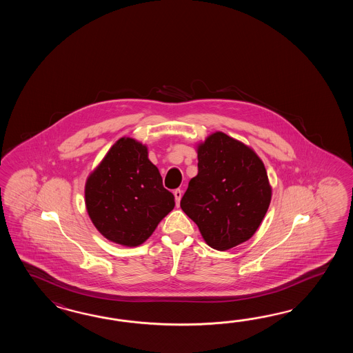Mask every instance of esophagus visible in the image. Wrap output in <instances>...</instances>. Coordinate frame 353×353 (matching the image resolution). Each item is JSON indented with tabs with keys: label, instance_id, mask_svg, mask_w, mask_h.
<instances>
[{
	"label": "esophagus",
	"instance_id": "esophagus-1",
	"mask_svg": "<svg viewBox=\"0 0 353 353\" xmlns=\"http://www.w3.org/2000/svg\"><path fill=\"white\" fill-rule=\"evenodd\" d=\"M181 195H183V192H181L180 189H175V190H174V196H175V202H176V205H179L180 199H181Z\"/></svg>",
	"mask_w": 353,
	"mask_h": 353
}]
</instances>
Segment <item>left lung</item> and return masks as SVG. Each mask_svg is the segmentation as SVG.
<instances>
[{"mask_svg": "<svg viewBox=\"0 0 353 353\" xmlns=\"http://www.w3.org/2000/svg\"><path fill=\"white\" fill-rule=\"evenodd\" d=\"M198 174L180 201L207 245L225 251L250 240L271 201L266 169L255 151L223 132L198 145Z\"/></svg>", "mask_w": 353, "mask_h": 353, "instance_id": "8db88e82", "label": "left lung"}]
</instances>
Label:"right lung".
Here are the masks:
<instances>
[{
	"instance_id": "obj_1",
	"label": "right lung",
	"mask_w": 353,
	"mask_h": 353,
	"mask_svg": "<svg viewBox=\"0 0 353 353\" xmlns=\"http://www.w3.org/2000/svg\"><path fill=\"white\" fill-rule=\"evenodd\" d=\"M85 207L107 240L139 246L175 205L173 193L163 187L158 168L148 158V148L122 137L85 183Z\"/></svg>"
}]
</instances>
